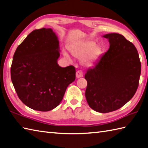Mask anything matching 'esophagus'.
<instances>
[{
  "label": "esophagus",
  "mask_w": 148,
  "mask_h": 148,
  "mask_svg": "<svg viewBox=\"0 0 148 148\" xmlns=\"http://www.w3.org/2000/svg\"><path fill=\"white\" fill-rule=\"evenodd\" d=\"M83 77V73L82 71H77L76 73V77L77 78H80Z\"/></svg>",
  "instance_id": "1"
}]
</instances>
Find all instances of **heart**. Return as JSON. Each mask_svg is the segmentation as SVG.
Returning a JSON list of instances; mask_svg holds the SVG:
<instances>
[{"label": "heart", "mask_w": 148, "mask_h": 148, "mask_svg": "<svg viewBox=\"0 0 148 148\" xmlns=\"http://www.w3.org/2000/svg\"><path fill=\"white\" fill-rule=\"evenodd\" d=\"M69 50L74 57L81 58L80 63L85 67L93 66L103 54L101 45L96 44V41L92 40L75 42L69 46ZM64 56L70 60V56L66 52H64Z\"/></svg>", "instance_id": "heart-1"}]
</instances>
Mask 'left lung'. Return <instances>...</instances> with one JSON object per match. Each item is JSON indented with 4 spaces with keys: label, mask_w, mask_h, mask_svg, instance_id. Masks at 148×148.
I'll return each instance as SVG.
<instances>
[{
    "label": "left lung",
    "mask_w": 148,
    "mask_h": 148,
    "mask_svg": "<svg viewBox=\"0 0 148 148\" xmlns=\"http://www.w3.org/2000/svg\"><path fill=\"white\" fill-rule=\"evenodd\" d=\"M110 48L85 75V97L92 109L102 113L122 107L134 96L139 85L141 64L137 49L122 35H104Z\"/></svg>",
    "instance_id": "left-lung-1"
}]
</instances>
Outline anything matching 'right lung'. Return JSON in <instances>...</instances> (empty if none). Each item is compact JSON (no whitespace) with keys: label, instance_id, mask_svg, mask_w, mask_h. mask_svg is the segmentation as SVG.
<instances>
[{"label":"right lung","instance_id":"add662e5","mask_svg":"<svg viewBox=\"0 0 148 148\" xmlns=\"http://www.w3.org/2000/svg\"><path fill=\"white\" fill-rule=\"evenodd\" d=\"M60 42L51 28L32 32L14 52L11 77L23 103L40 111L60 104L68 86L75 80L73 66L61 67Z\"/></svg>","mask_w":148,"mask_h":148}]
</instances>
